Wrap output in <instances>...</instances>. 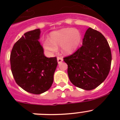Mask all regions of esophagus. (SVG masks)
I'll return each instance as SVG.
<instances>
[{"label": "esophagus", "instance_id": "1", "mask_svg": "<svg viewBox=\"0 0 120 120\" xmlns=\"http://www.w3.org/2000/svg\"><path fill=\"white\" fill-rule=\"evenodd\" d=\"M57 60L58 63H61L63 61V58L61 57H57Z\"/></svg>", "mask_w": 120, "mask_h": 120}]
</instances>
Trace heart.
<instances>
[{
  "mask_svg": "<svg viewBox=\"0 0 120 120\" xmlns=\"http://www.w3.org/2000/svg\"><path fill=\"white\" fill-rule=\"evenodd\" d=\"M81 40V37L77 30L71 28H63L53 31L50 34L49 41L43 43V47L49 52L53 53L57 48L61 46V51L66 54H71L77 49Z\"/></svg>",
  "mask_w": 120,
  "mask_h": 120,
  "instance_id": "heart-1",
  "label": "heart"
}]
</instances>
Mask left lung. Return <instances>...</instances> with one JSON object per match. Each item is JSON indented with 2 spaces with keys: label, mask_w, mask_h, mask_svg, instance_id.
<instances>
[{
  "label": "left lung",
  "mask_w": 120,
  "mask_h": 120,
  "mask_svg": "<svg viewBox=\"0 0 120 120\" xmlns=\"http://www.w3.org/2000/svg\"><path fill=\"white\" fill-rule=\"evenodd\" d=\"M67 64L69 79L75 86L89 90L106 79L112 63V53L107 40L99 31L89 28L82 45L71 55L63 58Z\"/></svg>",
  "instance_id": "1"
}]
</instances>
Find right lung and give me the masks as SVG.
<instances>
[{
	"label": "right lung",
	"mask_w": 120,
	"mask_h": 120,
	"mask_svg": "<svg viewBox=\"0 0 120 120\" xmlns=\"http://www.w3.org/2000/svg\"><path fill=\"white\" fill-rule=\"evenodd\" d=\"M40 33L37 29L24 34L13 46L10 59L16 83L25 91L36 95L51 87L57 66L56 57L48 58L44 55L38 41Z\"/></svg>",
	"instance_id": "right-lung-1"
}]
</instances>
